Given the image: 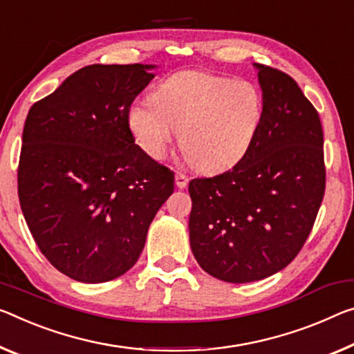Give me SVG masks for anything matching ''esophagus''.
<instances>
[{"label":"esophagus","mask_w":354,"mask_h":354,"mask_svg":"<svg viewBox=\"0 0 354 354\" xmlns=\"http://www.w3.org/2000/svg\"><path fill=\"white\" fill-rule=\"evenodd\" d=\"M175 183H176V186L179 187V189H184L187 186V183H189V178L184 175V173H179V171H176V175H175Z\"/></svg>","instance_id":"34e87169"}]
</instances>
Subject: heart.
<instances>
[{
    "mask_svg": "<svg viewBox=\"0 0 354 354\" xmlns=\"http://www.w3.org/2000/svg\"><path fill=\"white\" fill-rule=\"evenodd\" d=\"M153 102L133 104L129 127L153 159H164L178 133L181 148L201 171L228 170L254 145L263 120V96L249 80L181 71L154 89Z\"/></svg>",
    "mask_w": 354,
    "mask_h": 354,
    "instance_id": "1",
    "label": "heart"
}]
</instances>
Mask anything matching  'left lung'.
<instances>
[{
  "mask_svg": "<svg viewBox=\"0 0 354 354\" xmlns=\"http://www.w3.org/2000/svg\"><path fill=\"white\" fill-rule=\"evenodd\" d=\"M263 120L232 170L189 183L190 248L212 277L261 280L288 266L312 232L326 187L323 127L293 78L255 64Z\"/></svg>",
  "mask_w": 354,
  "mask_h": 354,
  "instance_id": "left-lung-1",
  "label": "left lung"
}]
</instances>
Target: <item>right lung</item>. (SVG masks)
Wrapping results in <instances>:
<instances>
[{
	"label": "right lung",
	"mask_w": 354,
	"mask_h": 354,
	"mask_svg": "<svg viewBox=\"0 0 354 354\" xmlns=\"http://www.w3.org/2000/svg\"><path fill=\"white\" fill-rule=\"evenodd\" d=\"M153 67H82L28 111L21 212L44 257L78 282H109L136 265L175 189V173L136 145L127 121Z\"/></svg>",
	"instance_id": "obj_1"
}]
</instances>
